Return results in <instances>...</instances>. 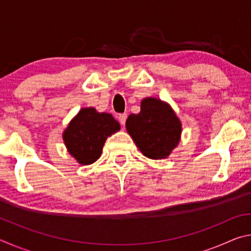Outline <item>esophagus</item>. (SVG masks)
Wrapping results in <instances>:
<instances>
[{
    "mask_svg": "<svg viewBox=\"0 0 251 251\" xmlns=\"http://www.w3.org/2000/svg\"><path fill=\"white\" fill-rule=\"evenodd\" d=\"M126 120H127V114H120V116H118V121H120V123L122 125H125L126 123Z\"/></svg>",
    "mask_w": 251,
    "mask_h": 251,
    "instance_id": "obj_1",
    "label": "esophagus"
}]
</instances>
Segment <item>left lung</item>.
<instances>
[{"instance_id":"obj_1","label":"left lung","mask_w":251,"mask_h":251,"mask_svg":"<svg viewBox=\"0 0 251 251\" xmlns=\"http://www.w3.org/2000/svg\"><path fill=\"white\" fill-rule=\"evenodd\" d=\"M126 129L144 155L160 159L179 143L181 124L169 105L148 97L142 100L141 113L127 118Z\"/></svg>"}]
</instances>
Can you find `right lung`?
<instances>
[{"instance_id":"obj_1","label":"right lung","mask_w":251,"mask_h":251,"mask_svg":"<svg viewBox=\"0 0 251 251\" xmlns=\"http://www.w3.org/2000/svg\"><path fill=\"white\" fill-rule=\"evenodd\" d=\"M121 126L110 114L95 108H82L63 134L70 154L82 165H90L100 158L106 138Z\"/></svg>"}]
</instances>
